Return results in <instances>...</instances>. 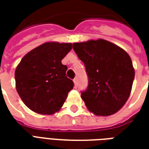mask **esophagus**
<instances>
[{
    "label": "esophagus",
    "instance_id": "obj_1",
    "mask_svg": "<svg viewBox=\"0 0 149 149\" xmlns=\"http://www.w3.org/2000/svg\"><path fill=\"white\" fill-rule=\"evenodd\" d=\"M73 82H74L75 86H77V78H75L74 80H73Z\"/></svg>",
    "mask_w": 149,
    "mask_h": 149
}]
</instances>
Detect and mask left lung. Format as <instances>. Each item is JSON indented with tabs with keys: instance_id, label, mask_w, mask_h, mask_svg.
<instances>
[{
	"instance_id": "1",
	"label": "left lung",
	"mask_w": 149,
	"mask_h": 149,
	"mask_svg": "<svg viewBox=\"0 0 149 149\" xmlns=\"http://www.w3.org/2000/svg\"><path fill=\"white\" fill-rule=\"evenodd\" d=\"M72 48L84 62L88 86L81 93L87 109L96 116L114 114L130 96L135 70L125 50L106 40L73 43Z\"/></svg>"
}]
</instances>
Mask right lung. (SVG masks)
<instances>
[{
  "label": "right lung",
  "mask_w": 149,
  "mask_h": 149,
  "mask_svg": "<svg viewBox=\"0 0 149 149\" xmlns=\"http://www.w3.org/2000/svg\"><path fill=\"white\" fill-rule=\"evenodd\" d=\"M71 49L72 43L46 42L21 59L15 71L16 88L29 109L52 115L61 109L74 85L61 63Z\"/></svg>",
  "instance_id": "add662e5"
}]
</instances>
